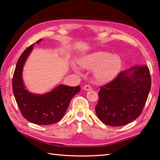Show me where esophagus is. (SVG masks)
Returning a JSON list of instances; mask_svg holds the SVG:
<instances>
[{
	"mask_svg": "<svg viewBox=\"0 0 160 160\" xmlns=\"http://www.w3.org/2000/svg\"><path fill=\"white\" fill-rule=\"evenodd\" d=\"M83 90H85V91H90V90H92V88L90 85H85L83 87Z\"/></svg>",
	"mask_w": 160,
	"mask_h": 160,
	"instance_id": "esophagus-1",
	"label": "esophagus"
}]
</instances>
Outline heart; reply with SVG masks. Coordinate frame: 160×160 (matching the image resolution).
Returning <instances> with one entry per match:
<instances>
[{"instance_id": "heart-1", "label": "heart", "mask_w": 160, "mask_h": 160, "mask_svg": "<svg viewBox=\"0 0 160 160\" xmlns=\"http://www.w3.org/2000/svg\"><path fill=\"white\" fill-rule=\"evenodd\" d=\"M79 63L84 68L94 70V76L99 82L112 80L120 71L122 60L118 54L106 51H96L80 59Z\"/></svg>"}]
</instances>
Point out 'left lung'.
I'll use <instances>...</instances> for the list:
<instances>
[{"label": "left lung", "instance_id": "8db88e82", "mask_svg": "<svg viewBox=\"0 0 160 160\" xmlns=\"http://www.w3.org/2000/svg\"><path fill=\"white\" fill-rule=\"evenodd\" d=\"M150 88L147 66H133L120 72L113 81L100 88L95 107L97 117L110 126L127 125L140 115Z\"/></svg>", "mask_w": 160, "mask_h": 160}]
</instances>
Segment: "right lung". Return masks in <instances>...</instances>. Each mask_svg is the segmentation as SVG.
Returning <instances> with one entry per match:
<instances>
[{"instance_id": "obj_1", "label": "right lung", "mask_w": 160, "mask_h": 160, "mask_svg": "<svg viewBox=\"0 0 160 160\" xmlns=\"http://www.w3.org/2000/svg\"><path fill=\"white\" fill-rule=\"evenodd\" d=\"M41 41L39 39L36 43L39 44ZM34 45L27 48L18 59L12 78V91L24 118L37 125H50L63 117L70 100L80 91V87L58 85L42 94L30 92L24 84L22 71Z\"/></svg>"}]
</instances>
